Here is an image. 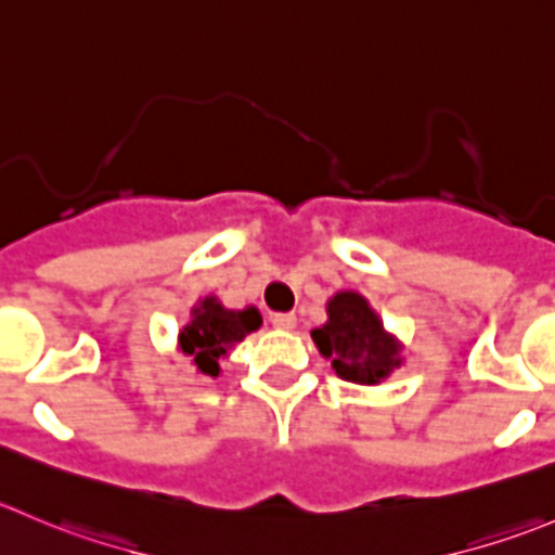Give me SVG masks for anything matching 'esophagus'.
<instances>
[{"label":"esophagus","instance_id":"esophagus-1","mask_svg":"<svg viewBox=\"0 0 555 555\" xmlns=\"http://www.w3.org/2000/svg\"><path fill=\"white\" fill-rule=\"evenodd\" d=\"M271 322L273 327H279V331H293L298 320H295V314H289V311H282V314H273Z\"/></svg>","mask_w":555,"mask_h":555}]
</instances>
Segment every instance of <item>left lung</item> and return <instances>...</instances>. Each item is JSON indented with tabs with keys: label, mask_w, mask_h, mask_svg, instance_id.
<instances>
[{
	"label": "left lung",
	"mask_w": 555,
	"mask_h": 555,
	"mask_svg": "<svg viewBox=\"0 0 555 555\" xmlns=\"http://www.w3.org/2000/svg\"><path fill=\"white\" fill-rule=\"evenodd\" d=\"M322 358L354 385H379L403 363L401 344L385 331L360 293L344 289L327 300V322L311 331Z\"/></svg>",
	"instance_id": "obj_1"
}]
</instances>
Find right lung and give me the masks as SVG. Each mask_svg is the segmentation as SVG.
<instances>
[{"mask_svg":"<svg viewBox=\"0 0 555 555\" xmlns=\"http://www.w3.org/2000/svg\"><path fill=\"white\" fill-rule=\"evenodd\" d=\"M262 325V317L255 306L233 311L224 309L219 298L197 300L192 309L190 322L179 333V349L190 354L195 369L206 376H219V360L228 358L230 349L244 341L246 333L257 331Z\"/></svg>","mask_w":555,"mask_h":555,"instance_id":"obj_1","label":"right lung"}]
</instances>
